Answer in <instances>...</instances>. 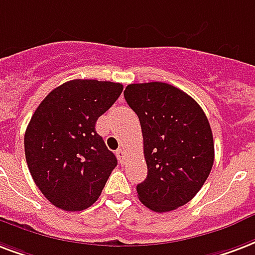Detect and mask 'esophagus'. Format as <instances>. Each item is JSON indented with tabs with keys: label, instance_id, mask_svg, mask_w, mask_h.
<instances>
[{
	"label": "esophagus",
	"instance_id": "1",
	"mask_svg": "<svg viewBox=\"0 0 255 255\" xmlns=\"http://www.w3.org/2000/svg\"><path fill=\"white\" fill-rule=\"evenodd\" d=\"M116 153H118V156H119L120 162L124 163V159H126V149L119 148L118 151H116Z\"/></svg>",
	"mask_w": 255,
	"mask_h": 255
}]
</instances>
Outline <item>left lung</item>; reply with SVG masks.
Masks as SVG:
<instances>
[{"label":"left lung","instance_id":"8db88e82","mask_svg":"<svg viewBox=\"0 0 255 255\" xmlns=\"http://www.w3.org/2000/svg\"><path fill=\"white\" fill-rule=\"evenodd\" d=\"M124 99L140 122L148 170L136 186L139 199L156 213L186 205L213 168V132L205 112L187 93L160 81L127 85Z\"/></svg>","mask_w":255,"mask_h":255}]
</instances>
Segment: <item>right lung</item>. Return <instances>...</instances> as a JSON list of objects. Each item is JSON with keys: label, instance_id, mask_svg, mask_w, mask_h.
Segmentation results:
<instances>
[{"label": "right lung", "instance_id": "right-lung-1", "mask_svg": "<svg viewBox=\"0 0 255 255\" xmlns=\"http://www.w3.org/2000/svg\"><path fill=\"white\" fill-rule=\"evenodd\" d=\"M122 92L120 83L76 79L54 88L34 111L25 158L37 187L58 209H88L118 166L95 126Z\"/></svg>", "mask_w": 255, "mask_h": 255}]
</instances>
